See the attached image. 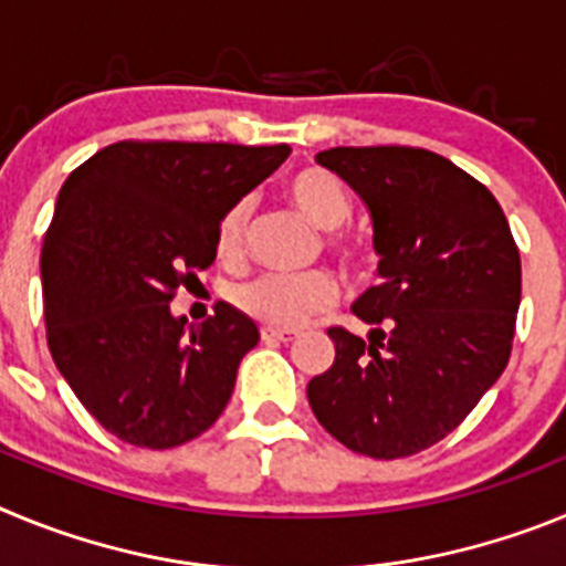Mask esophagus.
<instances>
[{"mask_svg": "<svg viewBox=\"0 0 566 566\" xmlns=\"http://www.w3.org/2000/svg\"><path fill=\"white\" fill-rule=\"evenodd\" d=\"M260 337H263V343H292V339H297V332L294 328H260Z\"/></svg>", "mask_w": 566, "mask_h": 566, "instance_id": "34e87169", "label": "esophagus"}]
</instances>
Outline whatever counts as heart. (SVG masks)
Masks as SVG:
<instances>
[{
  "label": "heart",
  "mask_w": 566,
  "mask_h": 566,
  "mask_svg": "<svg viewBox=\"0 0 566 566\" xmlns=\"http://www.w3.org/2000/svg\"><path fill=\"white\" fill-rule=\"evenodd\" d=\"M286 195L294 207L306 214L314 227L334 232L348 223L354 207L352 195L343 187L337 175L326 167H303L289 175ZM249 221H252V198L243 195L229 203L214 227V252L218 258L238 263L247 254ZM328 252L345 266H363L368 260V249L354 238L345 234H328ZM337 280L328 272L306 274H260L234 286L232 303L269 328H297L314 314L326 312L337 300Z\"/></svg>",
  "instance_id": "b5f03b06"
}]
</instances>
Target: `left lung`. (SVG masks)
<instances>
[{"instance_id": "8db88e82", "label": "left lung", "mask_w": 566, "mask_h": 566, "mask_svg": "<svg viewBox=\"0 0 566 566\" xmlns=\"http://www.w3.org/2000/svg\"><path fill=\"white\" fill-rule=\"evenodd\" d=\"M317 164L371 209L382 283L354 303L368 339L332 326L337 357L308 405L337 442L402 459L457 431L513 352L522 258L484 184L419 147H334Z\"/></svg>"}]
</instances>
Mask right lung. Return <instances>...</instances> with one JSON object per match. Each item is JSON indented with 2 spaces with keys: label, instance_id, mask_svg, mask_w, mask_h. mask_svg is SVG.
I'll list each match as a JSON object with an SVG mask.
<instances>
[{
  "label": "right lung",
  "instance_id": "obj_1",
  "mask_svg": "<svg viewBox=\"0 0 566 566\" xmlns=\"http://www.w3.org/2000/svg\"><path fill=\"white\" fill-rule=\"evenodd\" d=\"M289 153L286 144L118 142L64 181L39 260L48 345L78 402L122 442L178 448L227 408L258 326L218 303L187 328L169 303L214 260L223 209Z\"/></svg>",
  "mask_w": 566,
  "mask_h": 566
}]
</instances>
